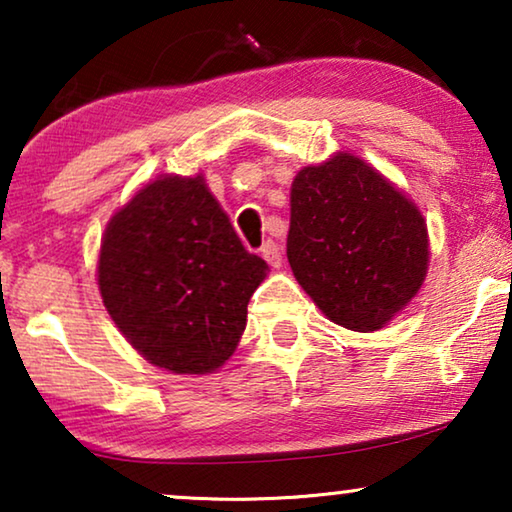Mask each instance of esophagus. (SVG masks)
<instances>
[{
  "label": "esophagus",
  "mask_w": 512,
  "mask_h": 512,
  "mask_svg": "<svg viewBox=\"0 0 512 512\" xmlns=\"http://www.w3.org/2000/svg\"><path fill=\"white\" fill-rule=\"evenodd\" d=\"M261 256L272 265V268H279V263H282V249H279V244H275L272 240L263 244Z\"/></svg>",
  "instance_id": "34e87169"
}]
</instances>
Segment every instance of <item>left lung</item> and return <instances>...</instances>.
I'll use <instances>...</instances> for the list:
<instances>
[{
	"mask_svg": "<svg viewBox=\"0 0 512 512\" xmlns=\"http://www.w3.org/2000/svg\"><path fill=\"white\" fill-rule=\"evenodd\" d=\"M286 256L326 319L373 333L422 289L429 230L415 200L363 158L338 151L293 179Z\"/></svg>",
	"mask_w": 512,
	"mask_h": 512,
	"instance_id": "8db88e82",
	"label": "left lung"
}]
</instances>
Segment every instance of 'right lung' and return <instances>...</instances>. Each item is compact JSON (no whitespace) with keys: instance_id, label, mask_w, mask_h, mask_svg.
I'll list each match as a JSON object with an SVG mask.
<instances>
[{"instance_id":"1","label":"right lung","mask_w":512,"mask_h":512,"mask_svg":"<svg viewBox=\"0 0 512 512\" xmlns=\"http://www.w3.org/2000/svg\"><path fill=\"white\" fill-rule=\"evenodd\" d=\"M268 263L249 254L205 174H160L104 228L97 289L118 331L153 366L207 375L235 354Z\"/></svg>"}]
</instances>
